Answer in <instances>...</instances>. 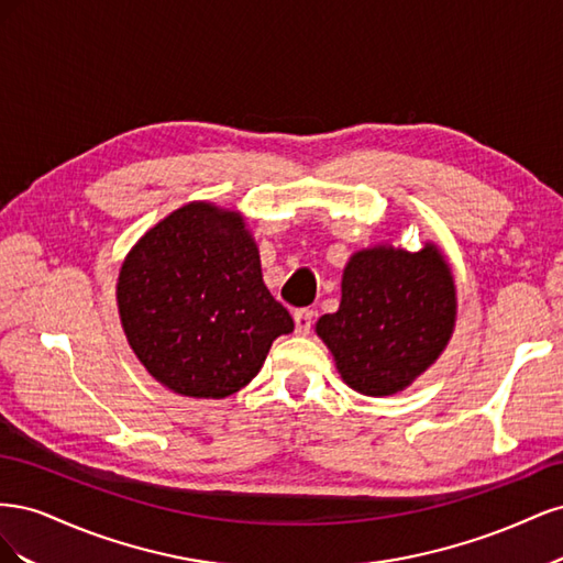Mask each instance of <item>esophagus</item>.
Listing matches in <instances>:
<instances>
[{
    "label": "esophagus",
    "mask_w": 563,
    "mask_h": 563,
    "mask_svg": "<svg viewBox=\"0 0 563 563\" xmlns=\"http://www.w3.org/2000/svg\"><path fill=\"white\" fill-rule=\"evenodd\" d=\"M312 317L314 312L308 310V308H300L294 312V321H296V333L300 335H308L310 329H312Z\"/></svg>",
    "instance_id": "esophagus-1"
}]
</instances>
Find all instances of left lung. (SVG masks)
<instances>
[{
  "instance_id": "8db88e82",
  "label": "left lung",
  "mask_w": 563,
  "mask_h": 563,
  "mask_svg": "<svg viewBox=\"0 0 563 563\" xmlns=\"http://www.w3.org/2000/svg\"><path fill=\"white\" fill-rule=\"evenodd\" d=\"M453 323L455 284L437 246H378L352 255L340 308L317 321V333L350 387L385 397L434 364Z\"/></svg>"
}]
</instances>
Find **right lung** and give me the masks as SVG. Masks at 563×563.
<instances>
[{"instance_id":"right-lung-1","label":"right lung","mask_w":563,"mask_h":563,"mask_svg":"<svg viewBox=\"0 0 563 563\" xmlns=\"http://www.w3.org/2000/svg\"><path fill=\"white\" fill-rule=\"evenodd\" d=\"M124 333L168 389L223 399L251 383L294 319L263 284L244 218L195 201L164 218L119 272Z\"/></svg>"}]
</instances>
